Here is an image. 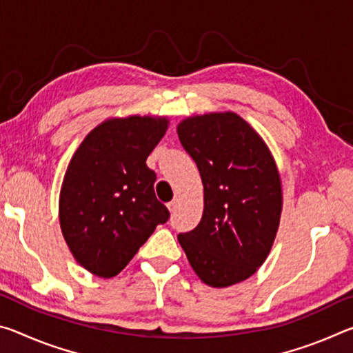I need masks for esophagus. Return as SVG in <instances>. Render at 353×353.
Listing matches in <instances>:
<instances>
[{"label": "esophagus", "mask_w": 353, "mask_h": 353, "mask_svg": "<svg viewBox=\"0 0 353 353\" xmlns=\"http://www.w3.org/2000/svg\"><path fill=\"white\" fill-rule=\"evenodd\" d=\"M177 205H179V199H172L170 204H168V208H170V212H174L176 208H177Z\"/></svg>", "instance_id": "obj_1"}]
</instances>
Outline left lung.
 <instances>
[{
  "mask_svg": "<svg viewBox=\"0 0 353 353\" xmlns=\"http://www.w3.org/2000/svg\"><path fill=\"white\" fill-rule=\"evenodd\" d=\"M177 134L204 183L201 223L177 240L202 282L240 283L266 260L279 229L282 187L272 155L232 112L187 118Z\"/></svg>",
  "mask_w": 353,
  "mask_h": 353,
  "instance_id": "8db88e82",
  "label": "left lung"
}]
</instances>
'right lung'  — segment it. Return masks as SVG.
Returning <instances> with one entry per match:
<instances>
[{
    "mask_svg": "<svg viewBox=\"0 0 353 353\" xmlns=\"http://www.w3.org/2000/svg\"><path fill=\"white\" fill-rule=\"evenodd\" d=\"M166 118L129 117L94 128L65 172L59 218L74 259L99 277H113L170 219L155 198L157 176L148 155L162 140Z\"/></svg>",
    "mask_w": 353,
    "mask_h": 353,
    "instance_id": "add662e5",
    "label": "right lung"
}]
</instances>
